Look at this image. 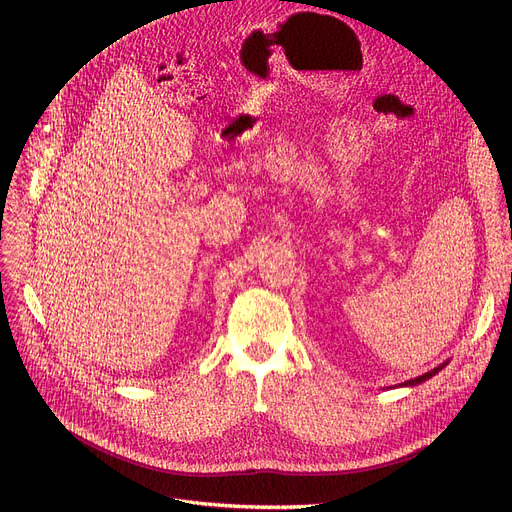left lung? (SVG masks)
<instances>
[{
    "label": "left lung",
    "instance_id": "1",
    "mask_svg": "<svg viewBox=\"0 0 512 512\" xmlns=\"http://www.w3.org/2000/svg\"><path fill=\"white\" fill-rule=\"evenodd\" d=\"M444 365H440V367H436V369H432L429 373H423V375H419V378H415V380H409V382H405L402 386H417V384H421V382H425V380H429L432 378V375H436L440 369H442Z\"/></svg>",
    "mask_w": 512,
    "mask_h": 512
}]
</instances>
